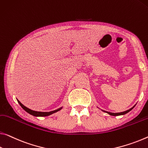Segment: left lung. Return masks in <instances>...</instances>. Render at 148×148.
Returning a JSON list of instances; mask_svg holds the SVG:
<instances>
[{
    "label": "left lung",
    "instance_id": "1",
    "mask_svg": "<svg viewBox=\"0 0 148 148\" xmlns=\"http://www.w3.org/2000/svg\"><path fill=\"white\" fill-rule=\"evenodd\" d=\"M134 106H135V105H134ZM134 106L133 107L131 108V109L127 110V111H124V112H116V113H114V112H108V111H103V112H107V113H108L109 114H110V115H112V116H119V115H123V114H126V113H128V112L129 111H130L131 110H132V109H133V108L134 107Z\"/></svg>",
    "mask_w": 148,
    "mask_h": 148
}]
</instances>
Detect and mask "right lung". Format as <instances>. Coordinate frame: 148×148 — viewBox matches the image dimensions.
Here are the masks:
<instances>
[{
  "instance_id": "obj_1",
  "label": "right lung",
  "mask_w": 148,
  "mask_h": 148,
  "mask_svg": "<svg viewBox=\"0 0 148 148\" xmlns=\"http://www.w3.org/2000/svg\"><path fill=\"white\" fill-rule=\"evenodd\" d=\"M18 101V103L20 104V105L21 107H22L23 109L25 110V111H26L27 112H28V113L32 114V115L33 116H49L50 115V114H52L53 113H55V112H57L58 111H60V109H62V107H60L59 108V109H58L57 110H55V111H50V112H39V111H33V110H31L29 109H28L27 107H26L25 106H24L23 104H22L20 103V101Z\"/></svg>"
}]
</instances>
